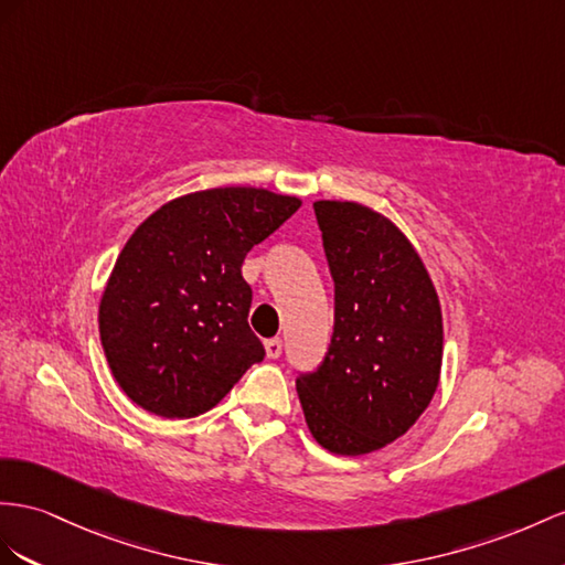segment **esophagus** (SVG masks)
<instances>
[{
  "mask_svg": "<svg viewBox=\"0 0 565 565\" xmlns=\"http://www.w3.org/2000/svg\"><path fill=\"white\" fill-rule=\"evenodd\" d=\"M265 353H267V358H279L281 355V339H267Z\"/></svg>",
  "mask_w": 565,
  "mask_h": 565,
  "instance_id": "esophagus-1",
  "label": "esophagus"
}]
</instances>
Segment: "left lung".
<instances>
[{"label":"left lung","instance_id":"left-lung-1","mask_svg":"<svg viewBox=\"0 0 565 565\" xmlns=\"http://www.w3.org/2000/svg\"><path fill=\"white\" fill-rule=\"evenodd\" d=\"M334 279V337L320 370L296 382L327 451L365 456L403 437L437 392L444 322L437 288L403 231L353 200H317Z\"/></svg>","mask_w":565,"mask_h":565}]
</instances>
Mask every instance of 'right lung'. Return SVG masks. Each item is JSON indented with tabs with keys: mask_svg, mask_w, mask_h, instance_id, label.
Returning a JSON list of instances; mask_svg holds the SVG:
<instances>
[{
	"mask_svg": "<svg viewBox=\"0 0 565 565\" xmlns=\"http://www.w3.org/2000/svg\"><path fill=\"white\" fill-rule=\"evenodd\" d=\"M300 205L267 188H207L164 202L134 231L97 322L114 380L136 406L169 420L202 415L265 358L241 267Z\"/></svg>",
	"mask_w": 565,
	"mask_h": 565,
	"instance_id": "right-lung-1",
	"label": "right lung"
}]
</instances>
